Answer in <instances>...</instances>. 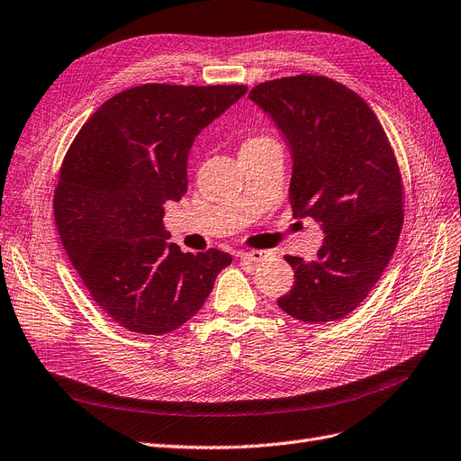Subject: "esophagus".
Returning <instances> with one entry per match:
<instances>
[{
	"instance_id": "1",
	"label": "esophagus",
	"mask_w": 461,
	"mask_h": 461,
	"mask_svg": "<svg viewBox=\"0 0 461 461\" xmlns=\"http://www.w3.org/2000/svg\"><path fill=\"white\" fill-rule=\"evenodd\" d=\"M272 253L268 251H259V249H253V251H244L240 253V259L242 261H248V263H261L265 259H268Z\"/></svg>"
}]
</instances>
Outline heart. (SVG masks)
<instances>
[{
	"mask_svg": "<svg viewBox=\"0 0 461 461\" xmlns=\"http://www.w3.org/2000/svg\"><path fill=\"white\" fill-rule=\"evenodd\" d=\"M265 141H272L268 136H253V138H248L242 147H253V145H259V143H265Z\"/></svg>",
	"mask_w": 461,
	"mask_h": 461,
	"instance_id": "obj_1",
	"label": "heart"
}]
</instances>
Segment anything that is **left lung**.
I'll return each mask as SVG.
<instances>
[{
	"instance_id": "left-lung-1",
	"label": "left lung",
	"mask_w": 461,
	"mask_h": 461,
	"mask_svg": "<svg viewBox=\"0 0 461 461\" xmlns=\"http://www.w3.org/2000/svg\"><path fill=\"white\" fill-rule=\"evenodd\" d=\"M249 100L289 147L294 217L325 234L314 261L285 255L294 284L278 306L306 323L337 321L373 291L402 227V183L392 145L354 90L321 76L267 81Z\"/></svg>"
}]
</instances>
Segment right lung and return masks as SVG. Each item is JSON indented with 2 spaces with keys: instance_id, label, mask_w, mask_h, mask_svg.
I'll list each match as a JSON object with an SVG mask.
<instances>
[{
  "instance_id": "right-lung-1",
  "label": "right lung",
  "mask_w": 461,
  "mask_h": 461,
  "mask_svg": "<svg viewBox=\"0 0 461 461\" xmlns=\"http://www.w3.org/2000/svg\"><path fill=\"white\" fill-rule=\"evenodd\" d=\"M246 85H141L104 102L62 162L54 221L92 301L121 327L164 335L189 321L232 263L168 244L164 204L187 193L194 138Z\"/></svg>"
}]
</instances>
